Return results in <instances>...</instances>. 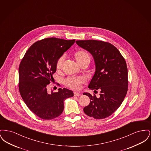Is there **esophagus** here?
<instances>
[{
	"instance_id": "34e87169",
	"label": "esophagus",
	"mask_w": 151,
	"mask_h": 151,
	"mask_svg": "<svg viewBox=\"0 0 151 151\" xmlns=\"http://www.w3.org/2000/svg\"><path fill=\"white\" fill-rule=\"evenodd\" d=\"M73 94H74V96H80L81 95V94L80 93L76 92H75L73 93Z\"/></svg>"
}]
</instances>
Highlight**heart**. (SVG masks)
Instances as JSON below:
<instances>
[{
    "label": "heart",
    "mask_w": 151,
    "mask_h": 151,
    "mask_svg": "<svg viewBox=\"0 0 151 151\" xmlns=\"http://www.w3.org/2000/svg\"><path fill=\"white\" fill-rule=\"evenodd\" d=\"M75 58L78 63H80L84 60H89L90 61V56L89 54L84 50H80L77 51L75 54ZM65 55H62L59 58L57 62L56 67L57 69L61 68L63 63L65 60ZM86 81V79L83 77H69L65 79V83L69 87L73 89H79L81 88L82 84Z\"/></svg>",
    "instance_id": "b5f03b06"
}]
</instances>
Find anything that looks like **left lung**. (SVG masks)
<instances>
[{"mask_svg":"<svg viewBox=\"0 0 151 151\" xmlns=\"http://www.w3.org/2000/svg\"><path fill=\"white\" fill-rule=\"evenodd\" d=\"M76 43L92 55L96 71L88 88L100 91L99 98L95 94L83 93L90 99L89 104L83 110L95 119L105 118L121 106L127 92L126 62L119 51L110 43L94 40L76 41Z\"/></svg>","mask_w":151,"mask_h":151,"instance_id":"8db88e82","label":"left lung"}]
</instances>
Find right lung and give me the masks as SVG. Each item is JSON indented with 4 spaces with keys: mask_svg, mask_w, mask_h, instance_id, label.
Returning <instances> with one entry per match:
<instances>
[{
    "mask_svg": "<svg viewBox=\"0 0 151 151\" xmlns=\"http://www.w3.org/2000/svg\"><path fill=\"white\" fill-rule=\"evenodd\" d=\"M75 41L45 38L33 43L22 59L19 67V92L27 106L40 118H57L63 111L65 100L73 96L72 91L67 88L50 93L47 88L54 79L58 59Z\"/></svg>",
    "mask_w": 151,
    "mask_h": 151,
    "instance_id": "1",
    "label": "right lung"
}]
</instances>
